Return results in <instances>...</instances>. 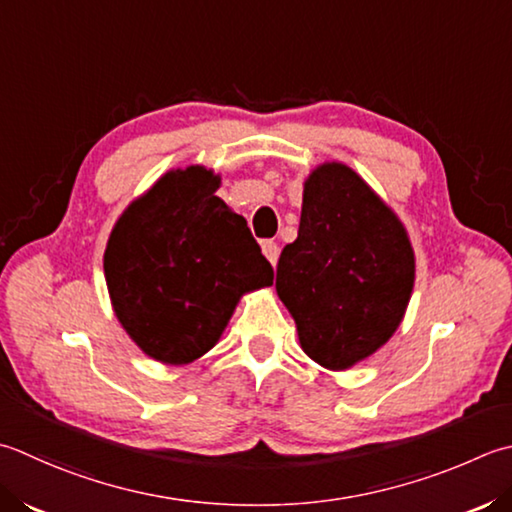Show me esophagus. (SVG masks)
<instances>
[{
	"label": "esophagus",
	"mask_w": 512,
	"mask_h": 512,
	"mask_svg": "<svg viewBox=\"0 0 512 512\" xmlns=\"http://www.w3.org/2000/svg\"><path fill=\"white\" fill-rule=\"evenodd\" d=\"M262 253L266 255V259L270 264H277V257H279V246L277 242H273V239H264L262 242Z\"/></svg>",
	"instance_id": "1"
}]
</instances>
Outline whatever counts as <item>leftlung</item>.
Masks as SVG:
<instances>
[{
  "instance_id": "obj_1",
  "label": "left lung",
  "mask_w": 512,
  "mask_h": 512,
  "mask_svg": "<svg viewBox=\"0 0 512 512\" xmlns=\"http://www.w3.org/2000/svg\"><path fill=\"white\" fill-rule=\"evenodd\" d=\"M413 282V248L393 210L355 170L319 166L275 282L304 353L330 370L373 355L402 322Z\"/></svg>"
}]
</instances>
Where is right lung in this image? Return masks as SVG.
Masks as SVG:
<instances>
[{
  "mask_svg": "<svg viewBox=\"0 0 512 512\" xmlns=\"http://www.w3.org/2000/svg\"><path fill=\"white\" fill-rule=\"evenodd\" d=\"M217 186L206 168L170 170L110 233L104 273L117 319L157 362L202 357L239 297L273 284V266Z\"/></svg>",
  "mask_w": 512,
  "mask_h": 512,
  "instance_id": "obj_1",
  "label": "right lung"
}]
</instances>
